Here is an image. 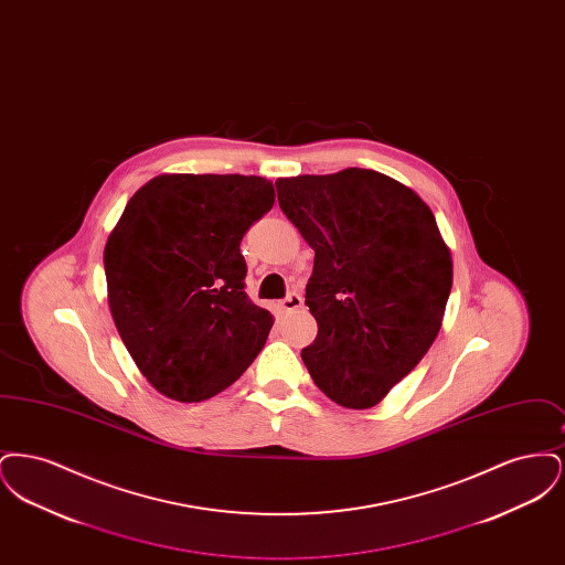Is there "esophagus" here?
<instances>
[{
    "label": "esophagus",
    "mask_w": 565,
    "mask_h": 565,
    "mask_svg": "<svg viewBox=\"0 0 565 565\" xmlns=\"http://www.w3.org/2000/svg\"><path fill=\"white\" fill-rule=\"evenodd\" d=\"M279 307H281V311L290 313V311H296V309L302 307V298H300V295L292 292V295L286 296V298L279 302Z\"/></svg>",
    "instance_id": "obj_1"
}]
</instances>
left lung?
I'll return each instance as SVG.
<instances>
[{
	"mask_svg": "<svg viewBox=\"0 0 565 565\" xmlns=\"http://www.w3.org/2000/svg\"><path fill=\"white\" fill-rule=\"evenodd\" d=\"M275 189L316 252L305 305L318 337L300 358L330 401L371 408L430 350L451 252L419 194L379 171L279 178Z\"/></svg>",
	"mask_w": 565,
	"mask_h": 565,
	"instance_id": "obj_1",
	"label": "left lung"
}]
</instances>
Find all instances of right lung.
Returning <instances> with one entry per match:
<instances>
[{
  "label": "right lung",
  "instance_id": "right-lung-1",
  "mask_svg": "<svg viewBox=\"0 0 565 565\" xmlns=\"http://www.w3.org/2000/svg\"><path fill=\"white\" fill-rule=\"evenodd\" d=\"M273 203L265 178L164 173L135 192L111 231L109 311L137 369L167 398H212L265 348L273 316L245 295L239 245Z\"/></svg>",
  "mask_w": 565,
  "mask_h": 565
}]
</instances>
